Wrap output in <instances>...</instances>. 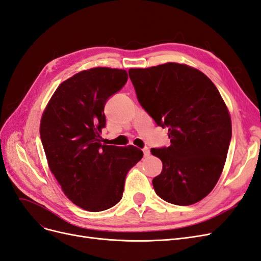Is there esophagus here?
<instances>
[{
    "mask_svg": "<svg viewBox=\"0 0 261 261\" xmlns=\"http://www.w3.org/2000/svg\"><path fill=\"white\" fill-rule=\"evenodd\" d=\"M143 152H144V155H145V156H148V155L150 154L149 148H144V149H143Z\"/></svg>",
    "mask_w": 261,
    "mask_h": 261,
    "instance_id": "esophagus-1",
    "label": "esophagus"
}]
</instances>
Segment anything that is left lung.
Wrapping results in <instances>:
<instances>
[{"mask_svg": "<svg viewBox=\"0 0 261 261\" xmlns=\"http://www.w3.org/2000/svg\"><path fill=\"white\" fill-rule=\"evenodd\" d=\"M137 99L162 127L171 145L151 149L162 161L152 179L156 195L178 206L203 199L218 183L232 137L227 107L209 78L178 63L130 68Z\"/></svg>", "mask_w": 261, "mask_h": 261, "instance_id": "obj_1", "label": "left lung"}]
</instances>
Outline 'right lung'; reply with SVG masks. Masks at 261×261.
I'll use <instances>...</instances> for the list:
<instances>
[{
	"label": "right lung",
	"instance_id": "add662e5",
	"mask_svg": "<svg viewBox=\"0 0 261 261\" xmlns=\"http://www.w3.org/2000/svg\"><path fill=\"white\" fill-rule=\"evenodd\" d=\"M127 78L118 68L82 70L58 87L41 116L49 168L67 198L87 211H103L120 201L126 174L143 158L132 145L101 143L106 102Z\"/></svg>",
	"mask_w": 261,
	"mask_h": 261
}]
</instances>
